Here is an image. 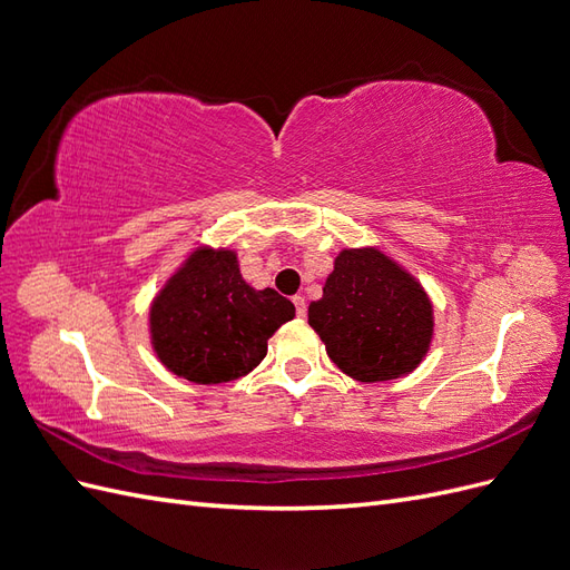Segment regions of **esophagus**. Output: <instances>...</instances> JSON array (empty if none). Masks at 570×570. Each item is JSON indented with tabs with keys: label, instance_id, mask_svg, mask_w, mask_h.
Here are the masks:
<instances>
[{
	"label": "esophagus",
	"instance_id": "1",
	"mask_svg": "<svg viewBox=\"0 0 570 570\" xmlns=\"http://www.w3.org/2000/svg\"><path fill=\"white\" fill-rule=\"evenodd\" d=\"M292 302H295V306H297V316L304 318L306 316V299L297 295V297H292Z\"/></svg>",
	"mask_w": 570,
	"mask_h": 570
}]
</instances>
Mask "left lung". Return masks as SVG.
<instances>
[{
  "label": "left lung",
  "mask_w": 570,
  "mask_h": 570,
  "mask_svg": "<svg viewBox=\"0 0 570 570\" xmlns=\"http://www.w3.org/2000/svg\"><path fill=\"white\" fill-rule=\"evenodd\" d=\"M308 325L333 364L358 383H385L421 366L435 335L433 299L416 275L377 247H342Z\"/></svg>",
  "instance_id": "1"
}]
</instances>
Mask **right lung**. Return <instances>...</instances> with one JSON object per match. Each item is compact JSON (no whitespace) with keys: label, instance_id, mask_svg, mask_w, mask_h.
<instances>
[{"label":"right lung","instance_id":"add662e5","mask_svg":"<svg viewBox=\"0 0 570 570\" xmlns=\"http://www.w3.org/2000/svg\"><path fill=\"white\" fill-rule=\"evenodd\" d=\"M292 318L295 304L243 278L235 249L197 245L151 297L147 327L166 371L218 385L262 364L268 340Z\"/></svg>","mask_w":570,"mask_h":570}]
</instances>
